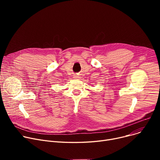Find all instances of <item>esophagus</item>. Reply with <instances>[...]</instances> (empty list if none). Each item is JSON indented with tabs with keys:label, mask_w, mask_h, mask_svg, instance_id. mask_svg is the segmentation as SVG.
I'll return each mask as SVG.
<instances>
[{
	"label": "esophagus",
	"mask_w": 160,
	"mask_h": 160,
	"mask_svg": "<svg viewBox=\"0 0 160 160\" xmlns=\"http://www.w3.org/2000/svg\"><path fill=\"white\" fill-rule=\"evenodd\" d=\"M74 78H78L79 77H78V75H74Z\"/></svg>",
	"instance_id": "esophagus-1"
}]
</instances>
